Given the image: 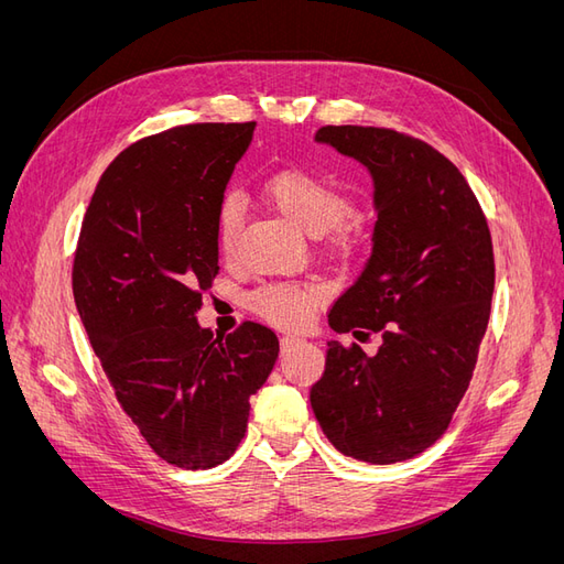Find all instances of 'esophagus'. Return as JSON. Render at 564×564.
<instances>
[{"instance_id": "1", "label": "esophagus", "mask_w": 564, "mask_h": 564, "mask_svg": "<svg viewBox=\"0 0 564 564\" xmlns=\"http://www.w3.org/2000/svg\"><path fill=\"white\" fill-rule=\"evenodd\" d=\"M299 344H303V338L301 336H296V334H284L282 338H280V346H282V352H286V350H292L294 346H299Z\"/></svg>"}]
</instances>
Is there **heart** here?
Returning a JSON list of instances; mask_svg holds the SVG:
<instances>
[{"mask_svg": "<svg viewBox=\"0 0 564 564\" xmlns=\"http://www.w3.org/2000/svg\"><path fill=\"white\" fill-rule=\"evenodd\" d=\"M261 191L265 199L275 207L289 224L313 237L329 232L338 226L350 209L346 193L308 169L286 166L280 172H272ZM242 224V204L235 195H228L216 212V237L224 253H230L240 232ZM350 230L338 232V242H350ZM322 301V289L317 284H265L251 296L253 308L259 311L268 322L278 327L294 329L311 319L313 308Z\"/></svg>", "mask_w": 564, "mask_h": 564, "instance_id": "obj_1", "label": "heart"}]
</instances>
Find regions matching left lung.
I'll return each instance as SVG.
<instances>
[{"mask_svg": "<svg viewBox=\"0 0 564 564\" xmlns=\"http://www.w3.org/2000/svg\"><path fill=\"white\" fill-rule=\"evenodd\" d=\"M315 141L367 169L377 214L329 327L383 344L369 357L329 340L311 404L340 454L398 464L440 440L466 395L491 311V235L464 174L429 143L377 127H322Z\"/></svg>", "mask_w": 564, "mask_h": 564, "instance_id": "1", "label": "left lung"}]
</instances>
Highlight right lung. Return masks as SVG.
Returning <instances> with one entry per match:
<instances>
[{"mask_svg":"<svg viewBox=\"0 0 564 564\" xmlns=\"http://www.w3.org/2000/svg\"><path fill=\"white\" fill-rule=\"evenodd\" d=\"M253 129L176 127L119 152L75 253L77 311L119 404L158 456L187 470L230 458L280 355L263 324L214 336L197 322L218 272L216 212Z\"/></svg>","mask_w":564,"mask_h":564,"instance_id":"obj_1","label":"right lung"}]
</instances>
